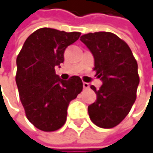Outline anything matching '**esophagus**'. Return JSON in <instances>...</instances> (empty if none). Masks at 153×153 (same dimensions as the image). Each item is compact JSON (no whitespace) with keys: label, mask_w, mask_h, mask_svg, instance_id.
Returning <instances> with one entry per match:
<instances>
[{"label":"esophagus","mask_w":153,"mask_h":153,"mask_svg":"<svg viewBox=\"0 0 153 153\" xmlns=\"http://www.w3.org/2000/svg\"><path fill=\"white\" fill-rule=\"evenodd\" d=\"M83 87H84V88H89V84L87 83V82H83Z\"/></svg>","instance_id":"1"}]
</instances>
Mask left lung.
<instances>
[{
  "instance_id": "8db88e82",
  "label": "left lung",
  "mask_w": 153,
  "mask_h": 153,
  "mask_svg": "<svg viewBox=\"0 0 153 153\" xmlns=\"http://www.w3.org/2000/svg\"><path fill=\"white\" fill-rule=\"evenodd\" d=\"M94 59L96 75L102 81L97 95L88 106L91 121L98 127L109 129L129 114L137 98L139 84L137 63L129 45L111 32H94L80 36Z\"/></svg>"
}]
</instances>
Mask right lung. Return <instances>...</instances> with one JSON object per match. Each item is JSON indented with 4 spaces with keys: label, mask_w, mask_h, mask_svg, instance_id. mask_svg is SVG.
Instances as JSON below:
<instances>
[{
    "label": "right lung",
    "mask_w": 153,
    "mask_h": 153,
    "mask_svg": "<svg viewBox=\"0 0 153 153\" xmlns=\"http://www.w3.org/2000/svg\"><path fill=\"white\" fill-rule=\"evenodd\" d=\"M79 32L38 29L23 44L16 59V82L28 120L43 131H54L66 121L67 108L82 91L79 76L61 79L55 67L64 62L65 50Z\"/></svg>",
    "instance_id": "1"
}]
</instances>
